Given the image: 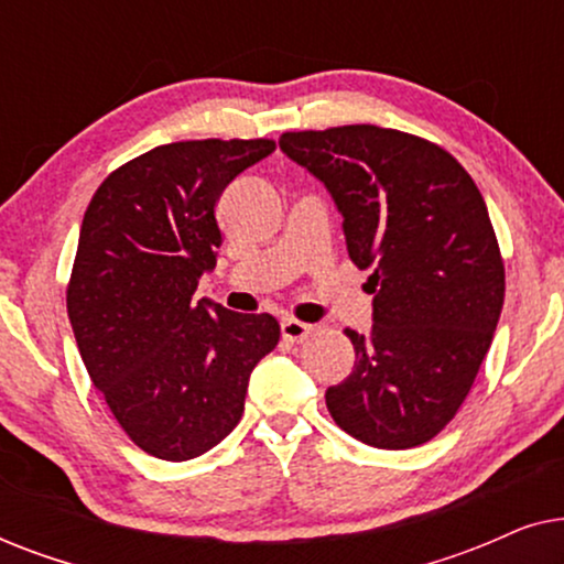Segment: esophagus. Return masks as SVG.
Instances as JSON below:
<instances>
[{
    "label": "esophagus",
    "mask_w": 564,
    "mask_h": 564,
    "mask_svg": "<svg viewBox=\"0 0 564 564\" xmlns=\"http://www.w3.org/2000/svg\"><path fill=\"white\" fill-rule=\"evenodd\" d=\"M280 328H282V338H284V341H290V344H300L313 330V326H307V323H300L295 318H282Z\"/></svg>",
    "instance_id": "1"
}]
</instances>
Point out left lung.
I'll use <instances>...</instances> for the list:
<instances>
[{
  "mask_svg": "<svg viewBox=\"0 0 564 564\" xmlns=\"http://www.w3.org/2000/svg\"><path fill=\"white\" fill-rule=\"evenodd\" d=\"M280 149L323 182L372 272V328H346L357 361L326 390L330 419L377 449L426 444L465 403L503 307L480 189L452 153L390 128L284 133Z\"/></svg>",
  "mask_w": 564,
  "mask_h": 564,
  "instance_id": "8db88e82",
  "label": "left lung"
}]
</instances>
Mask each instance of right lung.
<instances>
[{
	"label": "right lung",
	"mask_w": 564,
	"mask_h": 564,
	"mask_svg": "<svg viewBox=\"0 0 564 564\" xmlns=\"http://www.w3.org/2000/svg\"><path fill=\"white\" fill-rule=\"evenodd\" d=\"M274 141H180L128 161L84 213L66 290L84 367L122 431L184 462L241 421L249 377L280 341L269 313L192 300L220 246L223 189Z\"/></svg>",
	"instance_id": "right-lung-1"
}]
</instances>
